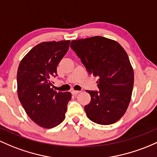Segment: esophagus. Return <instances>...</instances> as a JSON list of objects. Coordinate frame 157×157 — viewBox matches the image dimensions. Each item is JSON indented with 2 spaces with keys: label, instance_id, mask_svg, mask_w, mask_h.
I'll return each instance as SVG.
<instances>
[{
  "label": "esophagus",
  "instance_id": "1",
  "mask_svg": "<svg viewBox=\"0 0 157 157\" xmlns=\"http://www.w3.org/2000/svg\"><path fill=\"white\" fill-rule=\"evenodd\" d=\"M79 93H80L79 91H75V90L71 91V94H73V95H77V94H78Z\"/></svg>",
  "mask_w": 157,
  "mask_h": 157
}]
</instances>
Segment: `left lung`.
Instances as JSON below:
<instances>
[{
    "instance_id": "1",
    "label": "left lung",
    "mask_w": 157,
    "mask_h": 157,
    "mask_svg": "<svg viewBox=\"0 0 157 157\" xmlns=\"http://www.w3.org/2000/svg\"><path fill=\"white\" fill-rule=\"evenodd\" d=\"M70 47L89 74L97 77L100 91H87L84 109L94 123L109 125L123 116L131 99L134 73L126 51L116 41L102 36L73 40Z\"/></svg>"
}]
</instances>
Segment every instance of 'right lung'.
I'll list each match as a JSON object with an SVG mask.
<instances>
[{
	"label": "right lung",
	"mask_w": 157,
	"mask_h": 157,
	"mask_svg": "<svg viewBox=\"0 0 157 157\" xmlns=\"http://www.w3.org/2000/svg\"><path fill=\"white\" fill-rule=\"evenodd\" d=\"M70 41L37 44L21 61L17 72L19 101L28 116L40 127L53 128L65 118L70 92H56L51 86L56 67L69 48Z\"/></svg>",
	"instance_id": "obj_1"
}]
</instances>
